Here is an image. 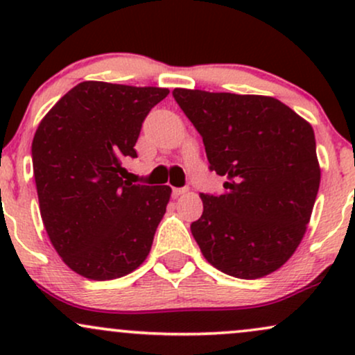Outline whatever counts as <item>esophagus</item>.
<instances>
[{
    "label": "esophagus",
    "mask_w": 355,
    "mask_h": 355,
    "mask_svg": "<svg viewBox=\"0 0 355 355\" xmlns=\"http://www.w3.org/2000/svg\"><path fill=\"white\" fill-rule=\"evenodd\" d=\"M187 191H189V189L182 187V189H173L172 193H173V197H182V195H185Z\"/></svg>",
    "instance_id": "34e87169"
}]
</instances>
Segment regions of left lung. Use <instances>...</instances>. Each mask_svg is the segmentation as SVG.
<instances>
[{"mask_svg":"<svg viewBox=\"0 0 355 355\" xmlns=\"http://www.w3.org/2000/svg\"><path fill=\"white\" fill-rule=\"evenodd\" d=\"M200 133L222 195L202 193L190 225L203 257L223 274L260 279L299 247L320 183L312 126L272 96L175 88Z\"/></svg>","mask_w":355,"mask_h":355,"instance_id":"8db88e82","label":"left lung"}]
</instances>
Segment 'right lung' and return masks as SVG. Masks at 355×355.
<instances>
[{
  "label": "right lung",
  "mask_w": 355,
  "mask_h": 355,
  "mask_svg": "<svg viewBox=\"0 0 355 355\" xmlns=\"http://www.w3.org/2000/svg\"><path fill=\"white\" fill-rule=\"evenodd\" d=\"M166 88L83 81L36 130L31 157L53 247L76 274L112 280L141 266L172 189L123 180L141 123Z\"/></svg>",
  "instance_id": "right-lung-1"
}]
</instances>
